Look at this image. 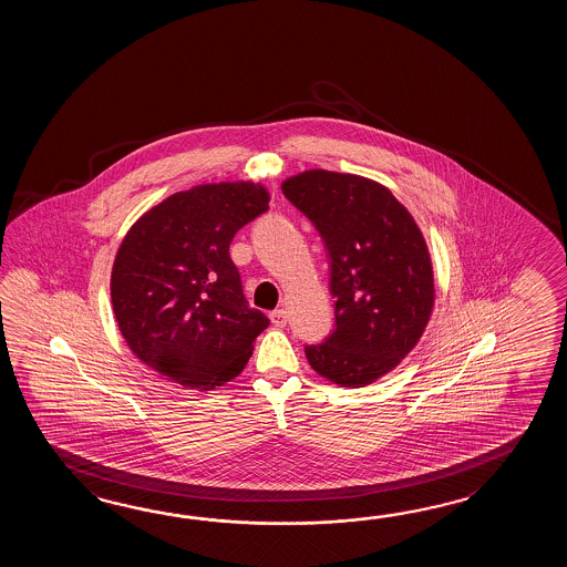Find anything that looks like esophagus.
I'll return each instance as SVG.
<instances>
[{
	"mask_svg": "<svg viewBox=\"0 0 567 567\" xmlns=\"http://www.w3.org/2000/svg\"><path fill=\"white\" fill-rule=\"evenodd\" d=\"M269 318H271V324L278 326V328H284V326L288 324V312L284 308L274 310V312L269 313Z\"/></svg>",
	"mask_w": 567,
	"mask_h": 567,
	"instance_id": "esophagus-1",
	"label": "esophagus"
}]
</instances>
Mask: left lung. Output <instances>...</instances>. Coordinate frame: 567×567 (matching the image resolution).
<instances>
[{"label": "left lung", "instance_id": "1", "mask_svg": "<svg viewBox=\"0 0 567 567\" xmlns=\"http://www.w3.org/2000/svg\"><path fill=\"white\" fill-rule=\"evenodd\" d=\"M312 220L330 259L334 330L306 347L313 371L364 386L395 369L434 308V271L422 230L389 188L357 174L308 169L281 184Z\"/></svg>", "mask_w": 567, "mask_h": 567}]
</instances>
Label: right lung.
<instances>
[{
	"mask_svg": "<svg viewBox=\"0 0 567 567\" xmlns=\"http://www.w3.org/2000/svg\"><path fill=\"white\" fill-rule=\"evenodd\" d=\"M267 203L254 182L200 184L135 220L115 255L111 301L140 361L196 391L241 373L269 320L245 300L229 245Z\"/></svg>",
	"mask_w": 567,
	"mask_h": 567,
	"instance_id": "obj_1",
	"label": "right lung"
}]
</instances>
